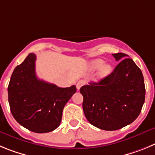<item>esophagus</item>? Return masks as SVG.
I'll return each mask as SVG.
<instances>
[{"label": "esophagus", "instance_id": "obj_1", "mask_svg": "<svg viewBox=\"0 0 155 155\" xmlns=\"http://www.w3.org/2000/svg\"><path fill=\"white\" fill-rule=\"evenodd\" d=\"M85 83H86V82L83 80H79L78 81L77 84H76V88H77V90H79V89H80L82 86H83V85H85Z\"/></svg>", "mask_w": 155, "mask_h": 155}]
</instances>
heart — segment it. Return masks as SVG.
Here are the masks:
<instances>
[{
    "label": "heart",
    "instance_id": "obj_1",
    "mask_svg": "<svg viewBox=\"0 0 155 155\" xmlns=\"http://www.w3.org/2000/svg\"><path fill=\"white\" fill-rule=\"evenodd\" d=\"M104 64V61L102 59H95L91 61L88 65V69L90 71H96L100 69V77L105 78L110 74L112 72V67L110 65Z\"/></svg>",
    "mask_w": 155,
    "mask_h": 155
}]
</instances>
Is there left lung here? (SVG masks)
Here are the masks:
<instances>
[{
    "label": "left lung",
    "instance_id": "1",
    "mask_svg": "<svg viewBox=\"0 0 155 155\" xmlns=\"http://www.w3.org/2000/svg\"><path fill=\"white\" fill-rule=\"evenodd\" d=\"M113 56L120 62L110 74L79 90L87 120L105 130H119L134 122L145 100L141 70L126 54L116 53Z\"/></svg>",
    "mask_w": 155,
    "mask_h": 155
}]
</instances>
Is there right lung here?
Instances as JSON below:
<instances>
[{
  "mask_svg": "<svg viewBox=\"0 0 155 155\" xmlns=\"http://www.w3.org/2000/svg\"><path fill=\"white\" fill-rule=\"evenodd\" d=\"M36 55L30 53L14 70L8 87L11 112L17 122L35 133L56 129L62 110L76 86L61 88L45 82L35 73Z\"/></svg>",
  "mask_w": 155,
  "mask_h": 155,
  "instance_id": "obj_1",
  "label": "right lung"
}]
</instances>
